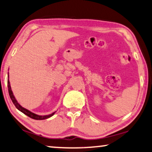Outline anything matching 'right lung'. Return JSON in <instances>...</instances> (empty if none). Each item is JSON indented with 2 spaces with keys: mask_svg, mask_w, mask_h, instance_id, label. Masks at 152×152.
<instances>
[{
  "mask_svg": "<svg viewBox=\"0 0 152 152\" xmlns=\"http://www.w3.org/2000/svg\"><path fill=\"white\" fill-rule=\"evenodd\" d=\"M8 77H9V72H8ZM7 86H8V91H9V94H10V98L11 99H12L13 103H14L15 106H16V108L20 110L22 113H24L25 114V115L28 116V117L31 118H34V119H36V120H44V119H46V118H50V116H52L53 114L56 113V112H54V113H53L52 114H48V115H38V114H36L34 113H32V112H31L30 110H28L25 108V107H23L22 105H20V103L17 102V100L16 99V98H15V96L14 95V93H13V92L12 91V88H11V86H10V80H7Z\"/></svg>",
  "mask_w": 152,
  "mask_h": 152,
  "instance_id": "obj_1",
  "label": "right lung"
}]
</instances>
